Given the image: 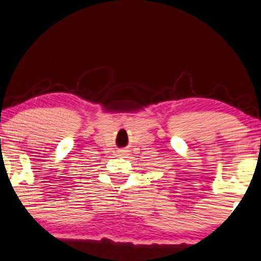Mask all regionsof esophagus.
Returning <instances> with one entry per match:
<instances>
[{
    "mask_svg": "<svg viewBox=\"0 0 261 261\" xmlns=\"http://www.w3.org/2000/svg\"><path fill=\"white\" fill-rule=\"evenodd\" d=\"M121 153H125V150H123V151H121Z\"/></svg>",
    "mask_w": 261,
    "mask_h": 261,
    "instance_id": "esophagus-1",
    "label": "esophagus"
}]
</instances>
